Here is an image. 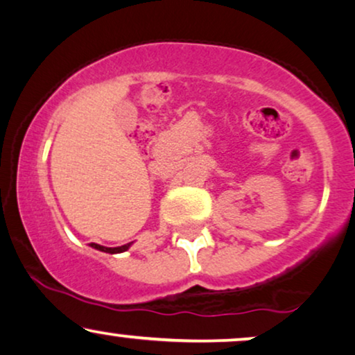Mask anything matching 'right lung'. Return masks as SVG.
<instances>
[{"label":"right lung","mask_w":355,"mask_h":355,"mask_svg":"<svg viewBox=\"0 0 355 355\" xmlns=\"http://www.w3.org/2000/svg\"><path fill=\"white\" fill-rule=\"evenodd\" d=\"M92 247L94 248H97V250H100V252H107V253H120V252H125V250H128V247L131 243H126V245H121V247H115V248H108V247H102V245H98V243H90Z\"/></svg>","instance_id":"right-lung-1"}]
</instances>
